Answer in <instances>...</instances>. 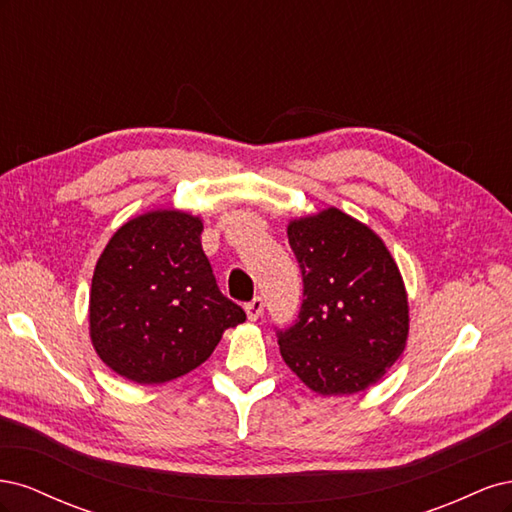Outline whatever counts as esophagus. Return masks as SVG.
Listing matches in <instances>:
<instances>
[{"label":"esophagus","mask_w":512,"mask_h":512,"mask_svg":"<svg viewBox=\"0 0 512 512\" xmlns=\"http://www.w3.org/2000/svg\"><path fill=\"white\" fill-rule=\"evenodd\" d=\"M262 309H265V303H262V299L260 297H256V299H252L250 303L245 305V314H247V320H258L260 316H262Z\"/></svg>","instance_id":"esophagus-1"}]
</instances>
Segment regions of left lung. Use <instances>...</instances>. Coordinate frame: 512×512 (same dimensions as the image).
<instances>
[{
  "label": "left lung",
  "instance_id": "left-lung-1",
  "mask_svg": "<svg viewBox=\"0 0 512 512\" xmlns=\"http://www.w3.org/2000/svg\"><path fill=\"white\" fill-rule=\"evenodd\" d=\"M303 273L299 322L280 333L292 374L318 395H354L382 380L408 342L404 277L378 232L337 207L292 218Z\"/></svg>",
  "mask_w": 512,
  "mask_h": 512
}]
</instances>
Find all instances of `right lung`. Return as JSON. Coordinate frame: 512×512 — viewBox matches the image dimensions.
Returning a JSON list of instances; mask_svg holds the SVG:
<instances>
[{
    "label": "right lung",
    "instance_id": "1",
    "mask_svg": "<svg viewBox=\"0 0 512 512\" xmlns=\"http://www.w3.org/2000/svg\"><path fill=\"white\" fill-rule=\"evenodd\" d=\"M203 218L151 209L117 228L89 290L100 361L134 384H162L205 363L245 312L220 292L200 243Z\"/></svg>",
    "mask_w": 512,
    "mask_h": 512
}]
</instances>
